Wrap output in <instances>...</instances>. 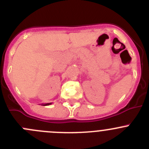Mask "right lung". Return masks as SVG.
Instances as JSON below:
<instances>
[{"instance_id":"add662e5","label":"right lung","mask_w":149,"mask_h":149,"mask_svg":"<svg viewBox=\"0 0 149 149\" xmlns=\"http://www.w3.org/2000/svg\"><path fill=\"white\" fill-rule=\"evenodd\" d=\"M52 103H47V104H42V105H43V106H47V105H49L51 104Z\"/></svg>"}]
</instances>
